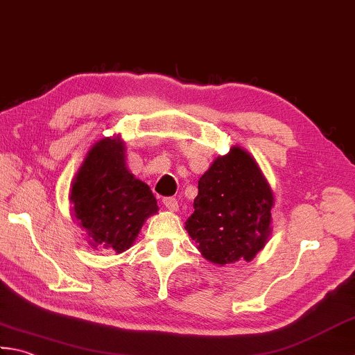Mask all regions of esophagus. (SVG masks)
<instances>
[{"instance_id": "obj_1", "label": "esophagus", "mask_w": 355, "mask_h": 355, "mask_svg": "<svg viewBox=\"0 0 355 355\" xmlns=\"http://www.w3.org/2000/svg\"><path fill=\"white\" fill-rule=\"evenodd\" d=\"M162 202H164V205H165L166 209H168L170 211H178V209H179V204H178V199H176V198L166 196V198L162 199Z\"/></svg>"}]
</instances>
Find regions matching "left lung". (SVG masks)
<instances>
[{"label":"left lung","instance_id":"obj_1","mask_svg":"<svg viewBox=\"0 0 355 355\" xmlns=\"http://www.w3.org/2000/svg\"><path fill=\"white\" fill-rule=\"evenodd\" d=\"M273 196L255 160L241 148L218 157L198 182L185 229L215 264L250 261L270 235Z\"/></svg>","mask_w":355,"mask_h":355}]
</instances>
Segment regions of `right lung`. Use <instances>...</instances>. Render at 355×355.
<instances>
[{"label": "right lung", "mask_w": 355, "mask_h": 355, "mask_svg": "<svg viewBox=\"0 0 355 355\" xmlns=\"http://www.w3.org/2000/svg\"><path fill=\"white\" fill-rule=\"evenodd\" d=\"M123 142L102 139L89 150L71 189L73 216L91 245L130 249L145 219L159 210L150 187L126 170Z\"/></svg>", "instance_id": "add662e5"}]
</instances>
